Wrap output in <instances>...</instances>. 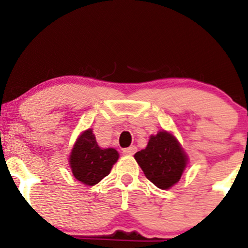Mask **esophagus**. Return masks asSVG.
I'll use <instances>...</instances> for the list:
<instances>
[{"label":"esophagus","instance_id":"esophagus-1","mask_svg":"<svg viewBox=\"0 0 248 248\" xmlns=\"http://www.w3.org/2000/svg\"><path fill=\"white\" fill-rule=\"evenodd\" d=\"M136 151H137L136 146H129L127 147V149H124V155H126V156H132V155H134V152Z\"/></svg>","mask_w":248,"mask_h":248}]
</instances>
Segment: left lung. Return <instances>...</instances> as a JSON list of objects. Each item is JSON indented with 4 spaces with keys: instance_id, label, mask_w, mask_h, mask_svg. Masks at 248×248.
<instances>
[{
    "instance_id": "1",
    "label": "left lung",
    "mask_w": 248,
    "mask_h": 248,
    "mask_svg": "<svg viewBox=\"0 0 248 248\" xmlns=\"http://www.w3.org/2000/svg\"><path fill=\"white\" fill-rule=\"evenodd\" d=\"M134 158L145 176L161 189H169L179 182L188 161L177 139L167 131L150 137L147 146Z\"/></svg>"
}]
</instances>
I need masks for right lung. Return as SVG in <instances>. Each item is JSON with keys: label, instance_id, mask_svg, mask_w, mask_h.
I'll use <instances>...</instances> for the list:
<instances>
[{"label": "right lung", "instance_id": "right-lung-1", "mask_svg": "<svg viewBox=\"0 0 248 248\" xmlns=\"http://www.w3.org/2000/svg\"><path fill=\"white\" fill-rule=\"evenodd\" d=\"M117 159L119 152L116 150L111 147L101 149L92 129H86L80 134L72 149L69 164L78 181L87 186H94L109 175Z\"/></svg>", "mask_w": 248, "mask_h": 248}]
</instances>
